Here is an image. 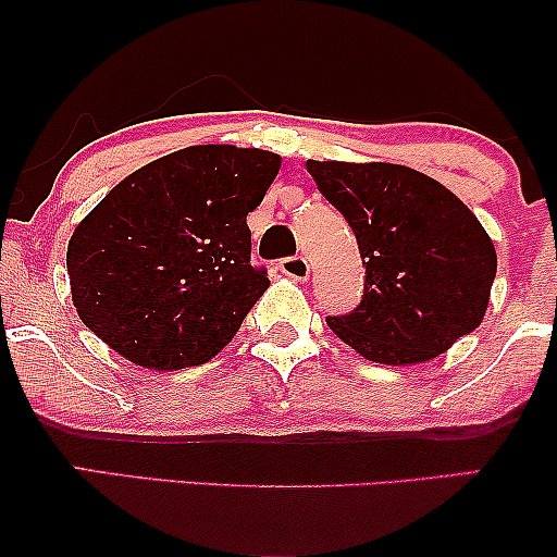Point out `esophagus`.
<instances>
[{"label": "esophagus", "instance_id": "obj_1", "mask_svg": "<svg viewBox=\"0 0 557 557\" xmlns=\"http://www.w3.org/2000/svg\"><path fill=\"white\" fill-rule=\"evenodd\" d=\"M278 269H281V273H286L288 278L307 281L311 265H309V261L304 256H288V258H281Z\"/></svg>", "mask_w": 557, "mask_h": 557}]
</instances>
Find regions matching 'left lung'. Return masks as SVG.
<instances>
[{
	"instance_id": "8db88e82",
	"label": "left lung",
	"mask_w": 557,
	"mask_h": 557,
	"mask_svg": "<svg viewBox=\"0 0 557 557\" xmlns=\"http://www.w3.org/2000/svg\"><path fill=\"white\" fill-rule=\"evenodd\" d=\"M307 170L352 227L364 265L360 304L326 317L342 342L372 362L413 364L482 324L497 253L459 197L400 164L309 159Z\"/></svg>"
}]
</instances>
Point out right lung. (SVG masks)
Listing matches in <instances>:
<instances>
[{"instance_id": "obj_1", "label": "right lung", "mask_w": 557, "mask_h": 557, "mask_svg": "<svg viewBox=\"0 0 557 557\" xmlns=\"http://www.w3.org/2000/svg\"><path fill=\"white\" fill-rule=\"evenodd\" d=\"M278 166L271 151L208 144L119 182L67 243L83 324L141 368L212 360L269 288L246 218Z\"/></svg>"}]
</instances>
